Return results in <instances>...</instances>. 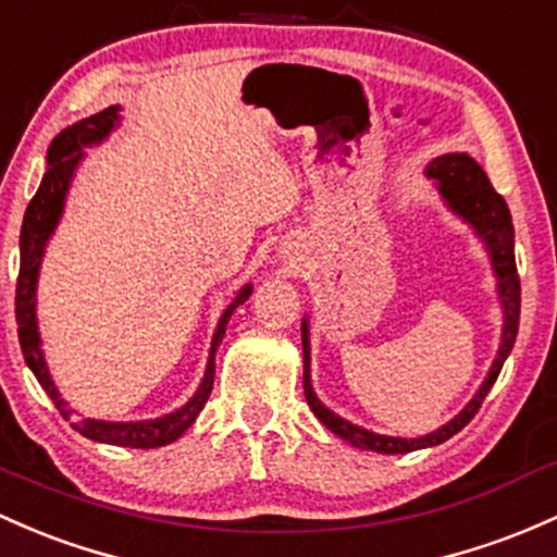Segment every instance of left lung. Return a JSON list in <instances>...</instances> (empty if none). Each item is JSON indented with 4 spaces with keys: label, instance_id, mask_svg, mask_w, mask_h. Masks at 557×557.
<instances>
[{
    "label": "left lung",
    "instance_id": "obj_1",
    "mask_svg": "<svg viewBox=\"0 0 557 557\" xmlns=\"http://www.w3.org/2000/svg\"><path fill=\"white\" fill-rule=\"evenodd\" d=\"M424 177L433 181L435 190L444 199V205L457 214L462 223H468L472 233L481 238V244L486 247L488 260H492V271L496 278V295H499V308H502V337H499V350H496L492 369H488L486 380L481 382V387L475 391V396L468 400L462 411H459L454 420L441 424L438 430L428 435H417V438H398V435H382L372 433V430L361 428V424H352L345 417L334 414L332 409L315 396L313 380H310V321L308 315L302 319V387L308 406L313 409V414L319 417V422L324 424L329 433H334L337 438H343L345 444L363 448V451L374 454H406L417 451V448H430L438 446L444 441L457 435L459 430L468 424L475 411L481 409L483 398L492 391L496 376L502 372V363L510 356L512 345H516L518 334V319H520V278L516 271V231H512V218L510 209H507L505 199L492 188L486 172L481 170L475 159L468 153H446L438 157L424 166Z\"/></svg>",
    "mask_w": 557,
    "mask_h": 557
}]
</instances>
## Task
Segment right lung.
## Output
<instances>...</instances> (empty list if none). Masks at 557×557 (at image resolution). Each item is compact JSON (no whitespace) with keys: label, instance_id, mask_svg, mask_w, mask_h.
Masks as SVG:
<instances>
[{"label":"right lung","instance_id":"right-lung-1","mask_svg":"<svg viewBox=\"0 0 557 557\" xmlns=\"http://www.w3.org/2000/svg\"><path fill=\"white\" fill-rule=\"evenodd\" d=\"M122 106H109L100 113L82 119V122L65 127L61 135L47 148V170L41 177L37 196L28 201L26 214H23L21 228V273H17V289H15V321H17V339H21L23 358H26L28 369L45 387L47 396L58 406V411L71 420L76 409H71L69 400L61 396L55 387V380L50 376V367L45 361V350H41V334L37 321V284L41 260H45V249L50 244L52 233L63 218L65 196H69L71 181H74L76 170L87 157V148L100 146L113 129L119 127L122 116H119ZM252 295V284H244L238 295L233 297L228 308L220 315L218 326H214L212 345H209V358L205 376H201L199 387L181 409L161 414L157 420H133V422H109V420H74V428L89 441L111 446H129V448H159L177 441L190 424L196 422L199 411L205 409L209 393H212L214 382V352L225 337V326H228L233 310L244 305Z\"/></svg>","mask_w":557,"mask_h":557}]
</instances>
